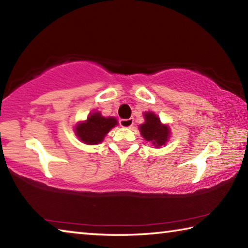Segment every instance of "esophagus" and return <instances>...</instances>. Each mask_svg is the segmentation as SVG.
Listing matches in <instances>:
<instances>
[{
	"instance_id": "esophagus-1",
	"label": "esophagus",
	"mask_w": 248,
	"mask_h": 248,
	"mask_svg": "<svg viewBox=\"0 0 248 248\" xmlns=\"http://www.w3.org/2000/svg\"><path fill=\"white\" fill-rule=\"evenodd\" d=\"M120 125L123 128H131L133 125V118L129 119H121L120 120Z\"/></svg>"
}]
</instances>
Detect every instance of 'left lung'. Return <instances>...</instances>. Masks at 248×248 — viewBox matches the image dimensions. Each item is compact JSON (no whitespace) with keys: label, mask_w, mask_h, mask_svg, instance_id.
<instances>
[{"label":"left lung","mask_w":248,"mask_h":248,"mask_svg":"<svg viewBox=\"0 0 248 248\" xmlns=\"http://www.w3.org/2000/svg\"><path fill=\"white\" fill-rule=\"evenodd\" d=\"M144 123L139 125L142 138L151 142L155 148H161L169 142L170 129L167 124L161 123L158 117L153 111H145L143 114Z\"/></svg>","instance_id":"left-lung-1"}]
</instances>
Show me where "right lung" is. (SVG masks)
<instances>
[{"label": "right lung", "instance_id": "1", "mask_svg": "<svg viewBox=\"0 0 248 248\" xmlns=\"http://www.w3.org/2000/svg\"><path fill=\"white\" fill-rule=\"evenodd\" d=\"M118 124L115 117H104L99 111H94L87 116V119L79 121L74 127V132L83 143L98 144L110 130Z\"/></svg>", "mask_w": 248, "mask_h": 248}]
</instances>
